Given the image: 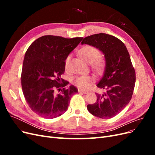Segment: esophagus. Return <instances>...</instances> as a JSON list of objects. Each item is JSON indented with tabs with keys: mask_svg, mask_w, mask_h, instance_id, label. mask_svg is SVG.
<instances>
[{
	"mask_svg": "<svg viewBox=\"0 0 155 155\" xmlns=\"http://www.w3.org/2000/svg\"><path fill=\"white\" fill-rule=\"evenodd\" d=\"M78 92H79V93L85 94H88V91H84V90H82V89H78Z\"/></svg>",
	"mask_w": 155,
	"mask_h": 155,
	"instance_id": "34e87169",
	"label": "esophagus"
}]
</instances>
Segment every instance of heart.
<instances>
[{
	"label": "heart",
	"mask_w": 155,
	"mask_h": 155,
	"mask_svg": "<svg viewBox=\"0 0 155 155\" xmlns=\"http://www.w3.org/2000/svg\"><path fill=\"white\" fill-rule=\"evenodd\" d=\"M79 55L89 64H92V67L96 70H100L104 64V61L98 58L100 55V51L92 46L87 45L79 50ZM70 61V56L65 61V67H67ZM94 78L88 75L76 77L74 79V83L80 88H87L91 86Z\"/></svg>",
	"instance_id": "obj_1"
}]
</instances>
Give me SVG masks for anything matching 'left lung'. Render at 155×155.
<instances>
[{"label":"left lung","mask_w":155,"mask_h":155,"mask_svg":"<svg viewBox=\"0 0 155 155\" xmlns=\"http://www.w3.org/2000/svg\"><path fill=\"white\" fill-rule=\"evenodd\" d=\"M81 44L101 50L106 62L104 76L97 84L106 91L96 94V102L88 105L87 109L98 118H111L128 105L133 94L136 74L129 54L122 41L103 33L86 37Z\"/></svg>","instance_id":"8db88e82"}]
</instances>
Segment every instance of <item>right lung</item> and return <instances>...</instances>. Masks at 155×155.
Wrapping results in <instances>:
<instances>
[{"label":"right lung","instance_id":"add662e5","mask_svg":"<svg viewBox=\"0 0 155 155\" xmlns=\"http://www.w3.org/2000/svg\"><path fill=\"white\" fill-rule=\"evenodd\" d=\"M83 37L72 39L44 35L33 42L23 61L21 85L23 94L31 110L45 118L52 119L67 111L70 97L78 92L74 85L61 78L68 55ZM60 93L57 94L55 90Z\"/></svg>","mask_w":155,"mask_h":155}]
</instances>
